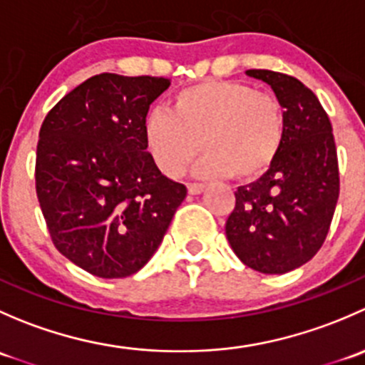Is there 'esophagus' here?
Wrapping results in <instances>:
<instances>
[{"label":"esophagus","instance_id":"obj_1","mask_svg":"<svg viewBox=\"0 0 365 365\" xmlns=\"http://www.w3.org/2000/svg\"><path fill=\"white\" fill-rule=\"evenodd\" d=\"M187 189H189V194L196 196V194L203 192L206 187L203 185V183H189V185H187Z\"/></svg>","mask_w":365,"mask_h":365}]
</instances>
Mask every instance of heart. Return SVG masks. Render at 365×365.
<instances>
[{
    "mask_svg": "<svg viewBox=\"0 0 365 365\" xmlns=\"http://www.w3.org/2000/svg\"><path fill=\"white\" fill-rule=\"evenodd\" d=\"M284 135L281 101L238 81L208 79L183 88L169 113L155 109L143 121L146 150L168 178L183 175L201 148L200 176L257 178L279 157Z\"/></svg>",
    "mask_w": 365,
    "mask_h": 365,
    "instance_id": "b5f03b06",
    "label": "heart"
}]
</instances>
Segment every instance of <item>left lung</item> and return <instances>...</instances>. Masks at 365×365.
<instances>
[{
	"instance_id": "left-lung-1",
	"label": "left lung",
	"mask_w": 365,
	"mask_h": 365,
	"mask_svg": "<svg viewBox=\"0 0 365 365\" xmlns=\"http://www.w3.org/2000/svg\"><path fill=\"white\" fill-rule=\"evenodd\" d=\"M270 84L286 114L279 157L256 182L238 187L226 237L238 259L261 274H286L322 249L339 197L332 123L318 97L292 76L247 70Z\"/></svg>"
}]
</instances>
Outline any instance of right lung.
I'll return each instance as SVG.
<instances>
[{
	"label": "right lung",
	"mask_w": 365,
	"mask_h": 365,
	"mask_svg": "<svg viewBox=\"0 0 365 365\" xmlns=\"http://www.w3.org/2000/svg\"><path fill=\"white\" fill-rule=\"evenodd\" d=\"M165 77L98 73L65 95L36 145V197L53 244L83 270L121 279L141 270L185 200L146 152L143 121Z\"/></svg>",
	"instance_id": "obj_1"
}]
</instances>
